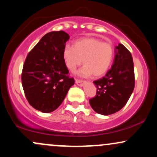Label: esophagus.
Listing matches in <instances>:
<instances>
[{
	"label": "esophagus",
	"instance_id": "obj_1",
	"mask_svg": "<svg viewBox=\"0 0 157 157\" xmlns=\"http://www.w3.org/2000/svg\"><path fill=\"white\" fill-rule=\"evenodd\" d=\"M75 82L77 86H83L84 84L86 83V81H84V80H78V79H76Z\"/></svg>",
	"mask_w": 157,
	"mask_h": 157
}]
</instances>
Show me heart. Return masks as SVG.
Instances as JSON below:
<instances>
[{
	"label": "heart",
	"mask_w": 157,
	"mask_h": 157,
	"mask_svg": "<svg viewBox=\"0 0 157 157\" xmlns=\"http://www.w3.org/2000/svg\"><path fill=\"white\" fill-rule=\"evenodd\" d=\"M65 64L71 71L83 63L78 71L82 77H100L109 69L114 56V49L107 42L94 37H86L76 40L73 47L66 45L63 51Z\"/></svg>",
	"instance_id": "heart-1"
}]
</instances>
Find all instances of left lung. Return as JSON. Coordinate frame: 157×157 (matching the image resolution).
<instances>
[{
	"instance_id": "left-lung-1",
	"label": "left lung",
	"mask_w": 157,
	"mask_h": 157,
	"mask_svg": "<svg viewBox=\"0 0 157 157\" xmlns=\"http://www.w3.org/2000/svg\"><path fill=\"white\" fill-rule=\"evenodd\" d=\"M93 82L97 94L89 104L94 112L109 115L125 106L134 89L135 78L132 55L123 44L115 47L113 65L106 75Z\"/></svg>"
}]
</instances>
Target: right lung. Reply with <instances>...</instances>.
Instances as JSON below:
<instances>
[{"label": "right lung", "instance_id": "1", "mask_svg": "<svg viewBox=\"0 0 157 157\" xmlns=\"http://www.w3.org/2000/svg\"><path fill=\"white\" fill-rule=\"evenodd\" d=\"M69 35L63 30L44 35L27 55L21 75L25 96L34 109L54 111L64 101L75 80L68 77L63 51Z\"/></svg>", "mask_w": 157, "mask_h": 157}]
</instances>
